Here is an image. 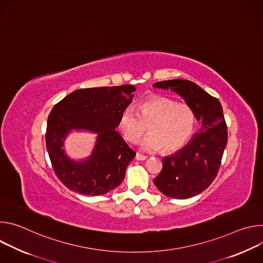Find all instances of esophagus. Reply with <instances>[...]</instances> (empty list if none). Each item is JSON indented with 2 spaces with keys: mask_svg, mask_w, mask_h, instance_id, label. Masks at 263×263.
Masks as SVG:
<instances>
[{
  "mask_svg": "<svg viewBox=\"0 0 263 263\" xmlns=\"http://www.w3.org/2000/svg\"><path fill=\"white\" fill-rule=\"evenodd\" d=\"M135 159H136V160H139V161H142V160H145V159H146V156H145V155H142V154H139V153H136Z\"/></svg>",
  "mask_w": 263,
  "mask_h": 263,
  "instance_id": "obj_1",
  "label": "esophagus"
}]
</instances>
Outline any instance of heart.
Segmentation results:
<instances>
[{
	"label": "heart",
	"mask_w": 263,
	"mask_h": 263,
	"mask_svg": "<svg viewBox=\"0 0 263 263\" xmlns=\"http://www.w3.org/2000/svg\"><path fill=\"white\" fill-rule=\"evenodd\" d=\"M196 123V114L190 105L153 97L143 101L139 110L133 106L125 107L118 120V129L127 141L135 143L148 126L149 134L141 141L142 148H162L164 153H174L189 142Z\"/></svg>",
	"instance_id": "1"
}]
</instances>
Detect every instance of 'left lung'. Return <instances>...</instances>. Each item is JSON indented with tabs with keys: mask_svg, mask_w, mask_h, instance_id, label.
<instances>
[{
	"mask_svg": "<svg viewBox=\"0 0 263 263\" xmlns=\"http://www.w3.org/2000/svg\"><path fill=\"white\" fill-rule=\"evenodd\" d=\"M153 87L172 90L190 105L201 129L179 151L162 158V171L154 179L157 189L174 199L195 197L212 183L217 175L224 147L227 125L219 101L190 80L156 82Z\"/></svg>",
	"mask_w": 263,
	"mask_h": 263,
	"instance_id": "8db88e82",
	"label": "left lung"
}]
</instances>
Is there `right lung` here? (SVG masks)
I'll return each instance as SVG.
<instances>
[{"mask_svg": "<svg viewBox=\"0 0 263 263\" xmlns=\"http://www.w3.org/2000/svg\"><path fill=\"white\" fill-rule=\"evenodd\" d=\"M133 91V85L78 89L52 109L46 133L47 151L56 176L68 190L100 196L123 182L135 152L116 128L122 110L132 102ZM73 129L97 135L92 154L81 161L69 159L63 147Z\"/></svg>", "mask_w": 263, "mask_h": 263, "instance_id": "obj_1", "label": "right lung"}]
</instances>
